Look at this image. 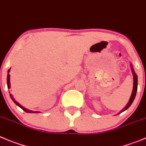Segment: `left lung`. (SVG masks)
Listing matches in <instances>:
<instances>
[{"mask_svg": "<svg viewBox=\"0 0 146 146\" xmlns=\"http://www.w3.org/2000/svg\"><path fill=\"white\" fill-rule=\"evenodd\" d=\"M130 68H131V71H132V73H133V92H132V94H131V96H130V99H129L128 103H127V104H126V106H125V107H124V108L122 109V110H121V111H119V112L118 113V114H120V113L123 112L124 111H125V110H127V109H128L129 107H130V105H131V104H132V103H133V101H134L135 98L136 93H137V75H136L134 69H133V65H132L131 63H130Z\"/></svg>", "mask_w": 146, "mask_h": 146, "instance_id": "obj_1", "label": "left lung"}]
</instances>
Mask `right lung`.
<instances>
[{"label": "right lung", "mask_w": 146, "mask_h": 146, "mask_svg": "<svg viewBox=\"0 0 146 146\" xmlns=\"http://www.w3.org/2000/svg\"><path fill=\"white\" fill-rule=\"evenodd\" d=\"M10 70L11 69H9V70H8V74H7V86H8V88H11V84H10V74H9V73H10ZM10 96H11V98L12 99V100L13 101V102H14L15 104H16L17 106H19V107H20V108L22 109L23 110H24V111H26V112L27 113H40V111H32V110H27V109L24 108V107H22V106L20 104H19L16 101H15V99H13V96H12L11 94H10Z\"/></svg>", "instance_id": "1"}]
</instances>
